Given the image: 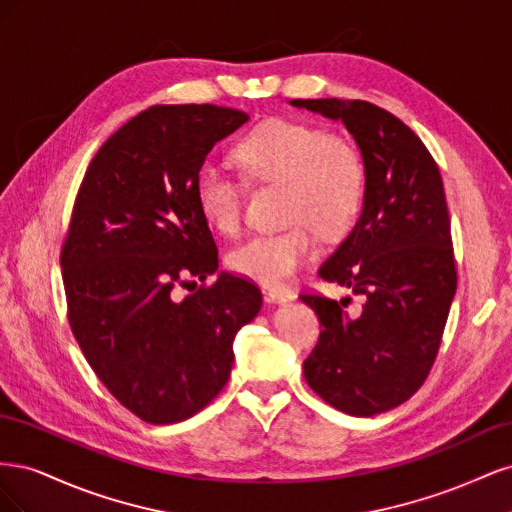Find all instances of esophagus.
Listing matches in <instances>:
<instances>
[{
  "label": "esophagus",
  "instance_id": "esophagus-1",
  "mask_svg": "<svg viewBox=\"0 0 512 512\" xmlns=\"http://www.w3.org/2000/svg\"><path fill=\"white\" fill-rule=\"evenodd\" d=\"M262 297H265L267 303H286L292 299V294L288 290H277V288H262Z\"/></svg>",
  "mask_w": 512,
  "mask_h": 512
}]
</instances>
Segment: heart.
<instances>
[{"label": "heart", "mask_w": 512, "mask_h": 512, "mask_svg": "<svg viewBox=\"0 0 512 512\" xmlns=\"http://www.w3.org/2000/svg\"><path fill=\"white\" fill-rule=\"evenodd\" d=\"M243 173L262 183H284V232L254 235L228 252V267L267 288L286 286L316 256V230L337 237L352 224L365 192V164L350 138L316 126L269 119L235 149ZM196 205L215 230L230 235L241 224V183L218 164H203L194 183Z\"/></svg>", "instance_id": "heart-1"}]
</instances>
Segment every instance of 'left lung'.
I'll return each mask as SVG.
<instances>
[{"label": "left lung", "instance_id": "obj_1", "mask_svg": "<svg viewBox=\"0 0 512 512\" xmlns=\"http://www.w3.org/2000/svg\"><path fill=\"white\" fill-rule=\"evenodd\" d=\"M290 104L342 121L365 164L359 220L318 271L324 282L363 294V312L350 316L346 303L301 294L324 327L303 374L333 408L374 416L421 389L457 290L442 177L421 138L376 104Z\"/></svg>", "mask_w": 512, "mask_h": 512}]
</instances>
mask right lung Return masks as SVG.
Wrapping results in <instances>:
<instances>
[{"label": "right lung", "mask_w": 512, "mask_h": 512, "mask_svg": "<svg viewBox=\"0 0 512 512\" xmlns=\"http://www.w3.org/2000/svg\"><path fill=\"white\" fill-rule=\"evenodd\" d=\"M250 119L213 104H158L100 147L76 194L61 250L68 320L87 363L153 425L203 410L228 382L232 342L262 294L218 271L194 183L213 145Z\"/></svg>", "instance_id": "1"}]
</instances>
